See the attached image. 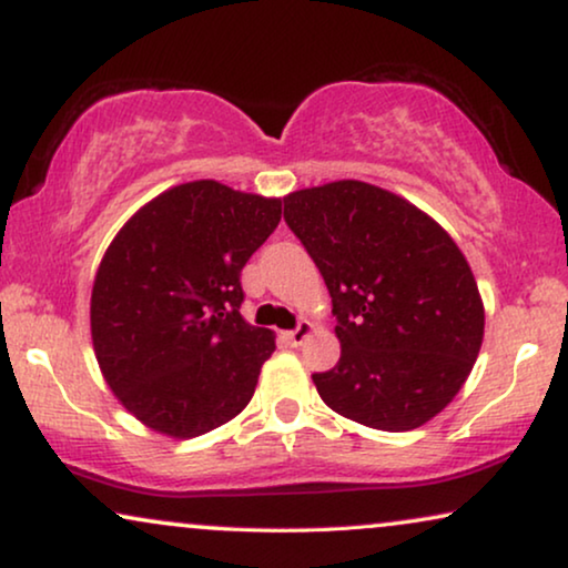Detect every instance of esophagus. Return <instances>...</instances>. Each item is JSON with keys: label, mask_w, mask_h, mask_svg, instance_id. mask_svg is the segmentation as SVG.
<instances>
[{"label": "esophagus", "mask_w": 568, "mask_h": 568, "mask_svg": "<svg viewBox=\"0 0 568 568\" xmlns=\"http://www.w3.org/2000/svg\"><path fill=\"white\" fill-rule=\"evenodd\" d=\"M310 333H313V323L300 321L297 328L290 331V333H284V338H286V344H290V346H302L310 338Z\"/></svg>", "instance_id": "esophagus-1"}]
</instances>
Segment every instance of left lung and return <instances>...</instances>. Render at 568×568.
Segmentation results:
<instances>
[{"label": "left lung", "mask_w": 568, "mask_h": 568, "mask_svg": "<svg viewBox=\"0 0 568 568\" xmlns=\"http://www.w3.org/2000/svg\"><path fill=\"white\" fill-rule=\"evenodd\" d=\"M321 268L341 359L313 383L336 414L416 429L460 393L484 341V300L455 240L410 201L362 181L284 196Z\"/></svg>", "instance_id": "obj_1"}]
</instances>
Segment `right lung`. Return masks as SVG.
I'll return each instance as SVG.
<instances>
[{
    "label": "right lung",
    "mask_w": 568,
    "mask_h": 568,
    "mask_svg": "<svg viewBox=\"0 0 568 568\" xmlns=\"http://www.w3.org/2000/svg\"><path fill=\"white\" fill-rule=\"evenodd\" d=\"M282 220V199L191 181L144 204L100 261L92 346L108 387L152 432L191 439L255 393L274 333L240 315V271Z\"/></svg>",
    "instance_id": "1"
}]
</instances>
